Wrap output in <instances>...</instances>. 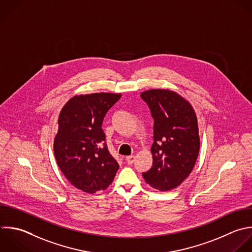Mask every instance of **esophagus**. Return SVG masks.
Segmentation results:
<instances>
[{
	"instance_id": "1",
	"label": "esophagus",
	"mask_w": 252,
	"mask_h": 252,
	"mask_svg": "<svg viewBox=\"0 0 252 252\" xmlns=\"http://www.w3.org/2000/svg\"><path fill=\"white\" fill-rule=\"evenodd\" d=\"M135 160V156H128L126 157V161L128 162V164H132Z\"/></svg>"
}]
</instances>
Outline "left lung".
I'll use <instances>...</instances> for the list:
<instances>
[{
    "mask_svg": "<svg viewBox=\"0 0 252 252\" xmlns=\"http://www.w3.org/2000/svg\"><path fill=\"white\" fill-rule=\"evenodd\" d=\"M154 118L153 165L143 172L152 187L168 191L180 185L192 171L200 149L197 117L191 104L169 90L141 94Z\"/></svg>",
    "mask_w": 252,
    "mask_h": 252,
    "instance_id": "1",
    "label": "left lung"
}]
</instances>
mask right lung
I'll use <instances>...</instances> for the list:
<instances>
[{
	"label": "right lung",
	"mask_w": 252,
	"mask_h": 252,
	"mask_svg": "<svg viewBox=\"0 0 252 252\" xmlns=\"http://www.w3.org/2000/svg\"><path fill=\"white\" fill-rule=\"evenodd\" d=\"M120 94H92L72 97L59 115L54 140L57 163L72 185L87 193L106 189L119 168L108 151L101 128Z\"/></svg>",
	"instance_id": "right-lung-1"
}]
</instances>
